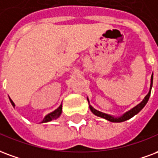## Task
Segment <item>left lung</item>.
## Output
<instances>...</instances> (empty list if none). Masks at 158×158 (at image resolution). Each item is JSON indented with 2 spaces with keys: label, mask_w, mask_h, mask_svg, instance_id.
I'll return each instance as SVG.
<instances>
[{
  "label": "left lung",
  "mask_w": 158,
  "mask_h": 158,
  "mask_svg": "<svg viewBox=\"0 0 158 158\" xmlns=\"http://www.w3.org/2000/svg\"><path fill=\"white\" fill-rule=\"evenodd\" d=\"M152 81H153V73L151 77V85H150V90H149V93H147V95L145 98L144 99L140 102L139 104L134 107L133 109H131V110H129L126 113H125L124 114H122L121 116H118V117H115V116L110 115V114H104L103 112H100L98 110H97L93 108V106L90 104V102H89V99L87 98V102L89 103V108H90L91 111L93 112V114H94L95 115L98 116V117H101V118H103L109 120L110 122H114V123H119V122H124L125 120H128L131 118H132L133 116H135V114H137L138 113L140 112L141 109H143L145 105L147 104V103L149 100V98H150L151 95V91H152Z\"/></svg>",
  "instance_id": "obj_1"
}]
</instances>
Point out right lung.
<instances>
[{
	"instance_id": "right-lung-1",
	"label": "right lung",
	"mask_w": 158,
	"mask_h": 158,
	"mask_svg": "<svg viewBox=\"0 0 158 158\" xmlns=\"http://www.w3.org/2000/svg\"><path fill=\"white\" fill-rule=\"evenodd\" d=\"M9 99H10V102H11V105L13 106V107H15V103H13V101H12L10 98H9ZM61 113H62V104H60L57 109H55V111H53V112L48 114L44 118V119H43V121L41 122V123H46V122L51 121V120H53V119H56V118H59V117L60 116Z\"/></svg>"
}]
</instances>
